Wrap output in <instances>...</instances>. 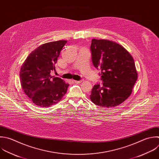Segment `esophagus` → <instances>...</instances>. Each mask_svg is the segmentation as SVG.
I'll use <instances>...</instances> for the list:
<instances>
[{"label":"esophagus","instance_id":"esophagus-1","mask_svg":"<svg viewBox=\"0 0 159 159\" xmlns=\"http://www.w3.org/2000/svg\"><path fill=\"white\" fill-rule=\"evenodd\" d=\"M72 81H73V83H75L76 84H80V83H81L82 82L81 81H76V80H72Z\"/></svg>","mask_w":159,"mask_h":159}]
</instances>
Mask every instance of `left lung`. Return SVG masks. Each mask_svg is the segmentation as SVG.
I'll use <instances>...</instances> for the list:
<instances>
[{
	"mask_svg": "<svg viewBox=\"0 0 159 159\" xmlns=\"http://www.w3.org/2000/svg\"><path fill=\"white\" fill-rule=\"evenodd\" d=\"M92 61L101 69L102 85L94 86L90 99L100 107H116L131 94L137 72L131 55L122 46L108 40L92 39Z\"/></svg>",
	"mask_w": 159,
	"mask_h": 159,
	"instance_id": "1",
	"label": "left lung"
}]
</instances>
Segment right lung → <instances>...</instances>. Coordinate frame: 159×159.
<instances>
[{
  "label": "right lung",
  "mask_w": 159,
  "mask_h": 159,
  "mask_svg": "<svg viewBox=\"0 0 159 159\" xmlns=\"http://www.w3.org/2000/svg\"><path fill=\"white\" fill-rule=\"evenodd\" d=\"M66 42L58 40L40 45L30 53L20 68L22 88L38 106L50 107L60 101L66 93L69 84L50 74L56 71L55 64Z\"/></svg>",
  "instance_id": "add662e5"
}]
</instances>
